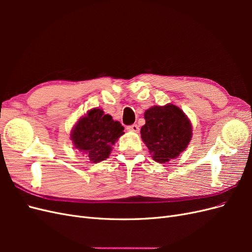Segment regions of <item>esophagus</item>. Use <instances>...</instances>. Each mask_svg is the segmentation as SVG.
<instances>
[{
    "mask_svg": "<svg viewBox=\"0 0 252 252\" xmlns=\"http://www.w3.org/2000/svg\"><path fill=\"white\" fill-rule=\"evenodd\" d=\"M127 130L128 131H132V132H139L140 131V128H139V126L136 125V124H132V125L127 127Z\"/></svg>",
    "mask_w": 252,
    "mask_h": 252,
    "instance_id": "1",
    "label": "esophagus"
}]
</instances>
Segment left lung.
I'll return each instance as SVG.
<instances>
[{
	"instance_id": "8db88e82",
	"label": "left lung",
	"mask_w": 252,
	"mask_h": 252,
	"mask_svg": "<svg viewBox=\"0 0 252 252\" xmlns=\"http://www.w3.org/2000/svg\"><path fill=\"white\" fill-rule=\"evenodd\" d=\"M144 118L146 123L141 128V138L156 162L166 164L187 148L192 126L181 108L173 104L152 106Z\"/></svg>"
}]
</instances>
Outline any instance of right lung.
Instances as JSON below:
<instances>
[{
    "mask_svg": "<svg viewBox=\"0 0 252 252\" xmlns=\"http://www.w3.org/2000/svg\"><path fill=\"white\" fill-rule=\"evenodd\" d=\"M123 130L120 122L113 121L102 109L94 108L77 122L70 138L74 147L85 154L91 163H98L109 157L111 146L124 134Z\"/></svg>",
    "mask_w": 252,
    "mask_h": 252,
    "instance_id": "obj_1",
    "label": "right lung"
}]
</instances>
